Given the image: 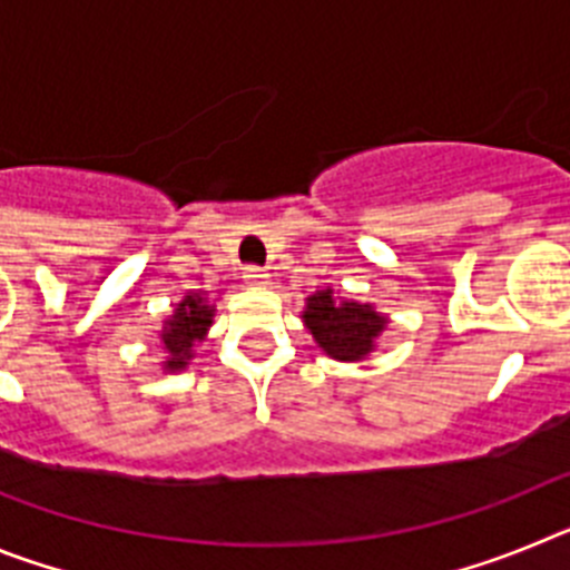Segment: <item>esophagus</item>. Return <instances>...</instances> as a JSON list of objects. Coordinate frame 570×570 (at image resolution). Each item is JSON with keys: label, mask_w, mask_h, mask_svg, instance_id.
<instances>
[{"label": "esophagus", "mask_w": 570, "mask_h": 570, "mask_svg": "<svg viewBox=\"0 0 570 570\" xmlns=\"http://www.w3.org/2000/svg\"><path fill=\"white\" fill-rule=\"evenodd\" d=\"M242 279L248 282V285H265V282H268V274L262 268H256V265H248L245 274H242Z\"/></svg>", "instance_id": "1"}]
</instances>
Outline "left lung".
<instances>
[{"mask_svg":"<svg viewBox=\"0 0 570 570\" xmlns=\"http://www.w3.org/2000/svg\"><path fill=\"white\" fill-rule=\"evenodd\" d=\"M302 311L305 328L314 334L316 345L340 362L365 360L376 345V336L385 331L387 320L376 314L374 305L336 299L334 291H316Z\"/></svg>","mask_w":570,"mask_h":570,"instance_id":"left-lung-1","label":"left lung"}]
</instances>
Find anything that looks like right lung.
<instances>
[{
  "label": "right lung",
  "instance_id": "add662e5",
  "mask_svg": "<svg viewBox=\"0 0 570 570\" xmlns=\"http://www.w3.org/2000/svg\"><path fill=\"white\" fill-rule=\"evenodd\" d=\"M214 322V305L205 294H188L176 305L174 316L165 320V371H183L194 360V345L203 342Z\"/></svg>",
  "mask_w": 570,
  "mask_h": 570
}]
</instances>
